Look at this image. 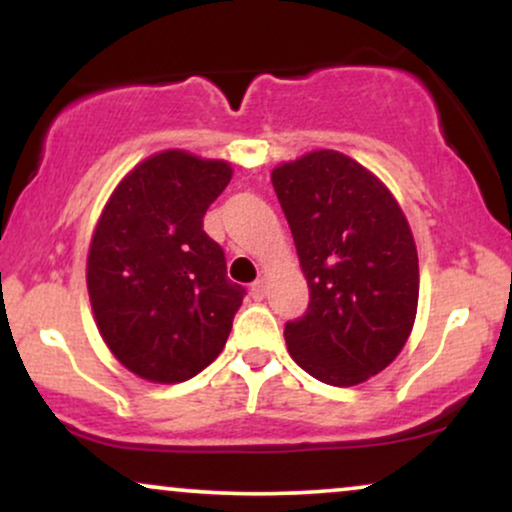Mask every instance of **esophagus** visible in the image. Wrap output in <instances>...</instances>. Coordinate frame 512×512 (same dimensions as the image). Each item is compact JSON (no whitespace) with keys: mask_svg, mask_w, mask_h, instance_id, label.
<instances>
[{"mask_svg":"<svg viewBox=\"0 0 512 512\" xmlns=\"http://www.w3.org/2000/svg\"><path fill=\"white\" fill-rule=\"evenodd\" d=\"M250 293H252V298L262 301V298L267 296V279H264V276H260V279H257L255 284L250 286Z\"/></svg>","mask_w":512,"mask_h":512,"instance_id":"esophagus-1","label":"esophagus"}]
</instances>
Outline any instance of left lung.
Returning <instances> with one entry per match:
<instances>
[{"instance_id":"left-lung-1","label":"left lung","mask_w":512,"mask_h":512,"mask_svg":"<svg viewBox=\"0 0 512 512\" xmlns=\"http://www.w3.org/2000/svg\"><path fill=\"white\" fill-rule=\"evenodd\" d=\"M310 289L284 327L293 361L320 383H366L399 356L419 305V255L402 207L366 166L317 149L272 170Z\"/></svg>"}]
</instances>
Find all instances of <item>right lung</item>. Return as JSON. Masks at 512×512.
Listing matches in <instances>:
<instances>
[{
  "label": "right lung",
  "instance_id": "obj_1",
  "mask_svg": "<svg viewBox=\"0 0 512 512\" xmlns=\"http://www.w3.org/2000/svg\"><path fill=\"white\" fill-rule=\"evenodd\" d=\"M231 178L221 158L158 151L117 182L93 228L86 286L98 332L149 383L195 378L231 334L245 289L202 228Z\"/></svg>",
  "mask_w": 512,
  "mask_h": 512
}]
</instances>
